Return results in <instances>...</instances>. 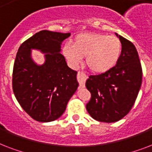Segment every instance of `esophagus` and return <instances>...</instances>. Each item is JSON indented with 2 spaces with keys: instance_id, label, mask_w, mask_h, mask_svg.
<instances>
[{
  "instance_id": "34e87169",
  "label": "esophagus",
  "mask_w": 152,
  "mask_h": 152,
  "mask_svg": "<svg viewBox=\"0 0 152 152\" xmlns=\"http://www.w3.org/2000/svg\"><path fill=\"white\" fill-rule=\"evenodd\" d=\"M87 79H88V76L84 72H79L78 74H77V80H78V82L80 83V88H84L85 87V83Z\"/></svg>"
}]
</instances>
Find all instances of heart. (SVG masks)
Wrapping results in <instances>:
<instances>
[{"label": "heart", "instance_id": "obj_1", "mask_svg": "<svg viewBox=\"0 0 152 152\" xmlns=\"http://www.w3.org/2000/svg\"><path fill=\"white\" fill-rule=\"evenodd\" d=\"M122 46L116 36L98 33H83L74 39L73 46L67 44L63 53L72 66L77 68L83 57L86 64L95 73H104L115 66L121 54Z\"/></svg>", "mask_w": 152, "mask_h": 152}]
</instances>
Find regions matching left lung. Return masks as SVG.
<instances>
[{"instance_id":"8db88e82","label":"left lung","mask_w":152,"mask_h":152,"mask_svg":"<svg viewBox=\"0 0 152 152\" xmlns=\"http://www.w3.org/2000/svg\"><path fill=\"white\" fill-rule=\"evenodd\" d=\"M122 50L115 66L104 73L90 76L86 88L91 98L86 108L91 118L102 122H116L132 109L141 87L139 55L130 41L115 33Z\"/></svg>"}]
</instances>
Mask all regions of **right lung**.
Wrapping results in <instances>:
<instances>
[{
    "label": "right lung",
    "instance_id": "obj_1",
    "mask_svg": "<svg viewBox=\"0 0 152 152\" xmlns=\"http://www.w3.org/2000/svg\"><path fill=\"white\" fill-rule=\"evenodd\" d=\"M70 34L44 30L18 50L13 67V92L25 112L37 121L50 122L59 118L77 90V72L67 65L61 53L62 42ZM32 49L44 53L43 64L38 65L33 60Z\"/></svg>",
    "mask_w": 152,
    "mask_h": 152
}]
</instances>
